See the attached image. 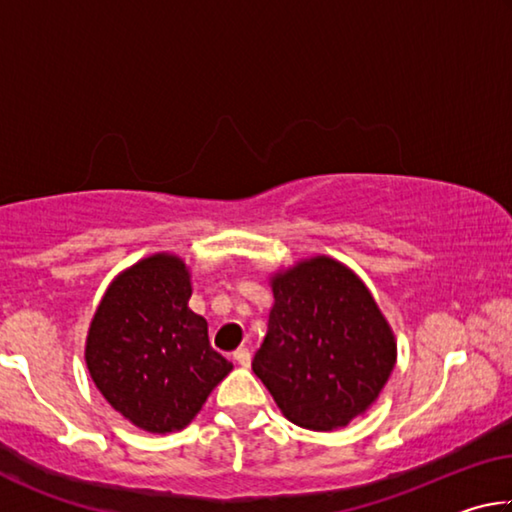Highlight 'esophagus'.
<instances>
[{"label":"esophagus","mask_w":512,"mask_h":512,"mask_svg":"<svg viewBox=\"0 0 512 512\" xmlns=\"http://www.w3.org/2000/svg\"><path fill=\"white\" fill-rule=\"evenodd\" d=\"M232 359H235L241 368H248L250 366V350L239 348V350L232 352Z\"/></svg>","instance_id":"34e87169"}]
</instances>
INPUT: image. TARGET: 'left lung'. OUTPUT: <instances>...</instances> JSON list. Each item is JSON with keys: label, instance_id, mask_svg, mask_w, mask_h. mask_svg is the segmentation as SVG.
Returning a JSON list of instances; mask_svg holds the SVG:
<instances>
[{"label": "left lung", "instance_id": "obj_1", "mask_svg": "<svg viewBox=\"0 0 512 512\" xmlns=\"http://www.w3.org/2000/svg\"><path fill=\"white\" fill-rule=\"evenodd\" d=\"M273 309L253 372L293 424L334 431L366 413L397 361V341L361 277L316 255L271 273Z\"/></svg>", "mask_w": 512, "mask_h": 512}]
</instances>
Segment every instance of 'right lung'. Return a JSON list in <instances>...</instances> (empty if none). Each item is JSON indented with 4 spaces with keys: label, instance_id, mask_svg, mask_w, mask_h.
Returning a JSON list of instances; mask_svg holds the SVG:
<instances>
[{
    "label": "right lung",
    "instance_id": "add662e5",
    "mask_svg": "<svg viewBox=\"0 0 512 512\" xmlns=\"http://www.w3.org/2000/svg\"><path fill=\"white\" fill-rule=\"evenodd\" d=\"M183 257L155 253L108 284L85 339V363L106 402L149 433L185 429L232 363L212 350L207 320L189 309Z\"/></svg>",
    "mask_w": 512,
    "mask_h": 512
}]
</instances>
